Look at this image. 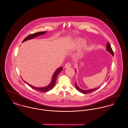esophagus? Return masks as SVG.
Returning <instances> with one entry per match:
<instances>
[{
	"instance_id": "1",
	"label": "esophagus",
	"mask_w": 128,
	"mask_h": 128,
	"mask_svg": "<svg viewBox=\"0 0 128 128\" xmlns=\"http://www.w3.org/2000/svg\"><path fill=\"white\" fill-rule=\"evenodd\" d=\"M72 66V65H71V64L70 63V62H68V63H66V65H65V68H70V67H71Z\"/></svg>"
}]
</instances>
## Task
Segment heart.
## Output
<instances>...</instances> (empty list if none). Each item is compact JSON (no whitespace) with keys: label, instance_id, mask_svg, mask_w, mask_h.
<instances>
[{"label":"heart","instance_id":"1","mask_svg":"<svg viewBox=\"0 0 128 128\" xmlns=\"http://www.w3.org/2000/svg\"><path fill=\"white\" fill-rule=\"evenodd\" d=\"M85 43V40H84L83 39H77L75 43V46H81L82 45H84Z\"/></svg>","mask_w":128,"mask_h":128}]
</instances>
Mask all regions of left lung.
Wrapping results in <instances>:
<instances>
[{
    "label": "left lung",
    "mask_w": 128,
    "mask_h": 128,
    "mask_svg": "<svg viewBox=\"0 0 128 128\" xmlns=\"http://www.w3.org/2000/svg\"><path fill=\"white\" fill-rule=\"evenodd\" d=\"M106 49V50L110 54H111L113 56H114V55H113V51H112V48H111V46H110V43L109 42H108V43H107ZM75 70H76V69H75ZM75 72L76 73V70H75ZM108 78H109V77L108 78ZM75 87H76V89H77L78 91H79L80 92H82V93H83V94L90 93V92H92V91H94L97 90V89H98V88L100 87H98V88H94V89H89V90H83V89H81V88H80L78 86V85H77L76 82H75Z\"/></svg>",
    "instance_id": "8db88e82"
}]
</instances>
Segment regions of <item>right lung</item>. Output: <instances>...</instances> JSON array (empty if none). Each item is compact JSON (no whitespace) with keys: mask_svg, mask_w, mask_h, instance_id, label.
I'll return each instance as SVG.
<instances>
[{"mask_svg":"<svg viewBox=\"0 0 128 128\" xmlns=\"http://www.w3.org/2000/svg\"><path fill=\"white\" fill-rule=\"evenodd\" d=\"M46 32H38L35 33V34H31L30 35L26 37V38H24V39L22 41V42H25V41H26L27 40H30V39H33V38H34L36 37H37L39 36H41V35H43L44 34H45ZM62 68H63L62 66L58 68L53 74L50 83L48 85H47V86H45V87H34V86L24 81L23 79H22V80L24 82H25L26 83H27L29 86H30L32 89H34V90H36L37 91L42 92H46L49 91L50 90H51L52 89H53L54 88V87L55 86V83H56V79L57 76H58V73H60L62 70Z\"/></svg>","mask_w":128,"mask_h":128,"instance_id":"1","label":"right lung"}]
</instances>
